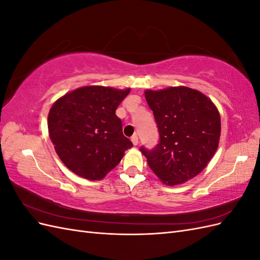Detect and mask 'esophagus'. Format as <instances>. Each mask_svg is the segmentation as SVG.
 Masks as SVG:
<instances>
[{
    "instance_id": "34e87169",
    "label": "esophagus",
    "mask_w": 260,
    "mask_h": 260,
    "mask_svg": "<svg viewBox=\"0 0 260 260\" xmlns=\"http://www.w3.org/2000/svg\"><path fill=\"white\" fill-rule=\"evenodd\" d=\"M131 141H132L133 145H138V144H139V138H138L137 135H135V136H133V137L131 138Z\"/></svg>"
}]
</instances>
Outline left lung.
Segmentation results:
<instances>
[{"label":"left lung","instance_id":"obj_1","mask_svg":"<svg viewBox=\"0 0 260 260\" xmlns=\"http://www.w3.org/2000/svg\"><path fill=\"white\" fill-rule=\"evenodd\" d=\"M144 93L159 131V143L140 151L162 183L186 182L204 170L217 151L221 131L218 109L205 94L187 86Z\"/></svg>","mask_w":260,"mask_h":260}]
</instances>
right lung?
Returning <instances> with one entry per match:
<instances>
[{
  "label": "right lung",
  "instance_id": "add662e5",
  "mask_svg": "<svg viewBox=\"0 0 260 260\" xmlns=\"http://www.w3.org/2000/svg\"><path fill=\"white\" fill-rule=\"evenodd\" d=\"M129 93L130 89L82 86L59 98L51 107V141L60 160L77 176L102 180L132 147L116 116L117 107Z\"/></svg>",
  "mask_w": 260,
  "mask_h": 260
}]
</instances>
